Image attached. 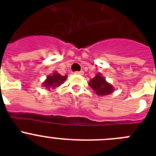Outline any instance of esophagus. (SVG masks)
<instances>
[{
  "label": "esophagus",
  "mask_w": 156,
  "mask_h": 156,
  "mask_svg": "<svg viewBox=\"0 0 156 156\" xmlns=\"http://www.w3.org/2000/svg\"><path fill=\"white\" fill-rule=\"evenodd\" d=\"M74 73L77 74V75H83V71H76Z\"/></svg>",
  "instance_id": "34e87169"
}]
</instances>
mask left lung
<instances>
[{
	"mask_svg": "<svg viewBox=\"0 0 156 156\" xmlns=\"http://www.w3.org/2000/svg\"><path fill=\"white\" fill-rule=\"evenodd\" d=\"M89 85L95 91V93L98 95H108L113 91L114 89L111 84L106 82L105 77L98 73L96 76L90 80Z\"/></svg>",
	"mask_w": 156,
	"mask_h": 156,
	"instance_id": "obj_1",
	"label": "left lung"
}]
</instances>
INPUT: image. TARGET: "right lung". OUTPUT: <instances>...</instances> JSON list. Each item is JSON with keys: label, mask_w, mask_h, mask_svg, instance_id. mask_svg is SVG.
I'll use <instances>...</instances> for the list:
<instances>
[{"label": "right lung", "mask_w": 156, "mask_h": 156, "mask_svg": "<svg viewBox=\"0 0 156 156\" xmlns=\"http://www.w3.org/2000/svg\"><path fill=\"white\" fill-rule=\"evenodd\" d=\"M66 76H61L58 73H54L51 76H48L47 80L43 83L44 87H46L49 89V87L55 88L56 87L60 86L63 82L66 80Z\"/></svg>", "instance_id": "right-lung-1"}]
</instances>
